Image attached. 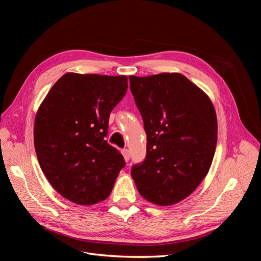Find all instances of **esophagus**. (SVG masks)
<instances>
[{"label": "esophagus", "mask_w": 261, "mask_h": 261, "mask_svg": "<svg viewBox=\"0 0 261 261\" xmlns=\"http://www.w3.org/2000/svg\"><path fill=\"white\" fill-rule=\"evenodd\" d=\"M122 154H123V156H124L125 161L127 162V161L129 160V158H130V154H129V150H128V149H123V150H122Z\"/></svg>", "instance_id": "1"}]
</instances>
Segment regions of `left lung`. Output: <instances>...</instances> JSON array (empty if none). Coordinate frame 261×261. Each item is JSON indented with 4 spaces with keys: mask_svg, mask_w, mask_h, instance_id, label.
I'll list each match as a JSON object with an SVG mask.
<instances>
[{
    "mask_svg": "<svg viewBox=\"0 0 261 261\" xmlns=\"http://www.w3.org/2000/svg\"><path fill=\"white\" fill-rule=\"evenodd\" d=\"M144 121L147 153L132 167L139 194L158 206L191 195L206 177L215 155L218 124L212 102L177 73L129 76Z\"/></svg>",
    "mask_w": 261,
    "mask_h": 261,
    "instance_id": "obj_1",
    "label": "left lung"
}]
</instances>
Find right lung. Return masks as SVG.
Returning <instances> with one entry per match:
<instances>
[{
    "label": "right lung",
    "mask_w": 261,
    "mask_h": 261,
    "mask_svg": "<svg viewBox=\"0 0 261 261\" xmlns=\"http://www.w3.org/2000/svg\"><path fill=\"white\" fill-rule=\"evenodd\" d=\"M127 77L67 73L39 108L35 149L45 177L60 195L78 204L107 199L125 167L108 144L110 113L127 91Z\"/></svg>",
    "instance_id": "right-lung-1"
}]
</instances>
